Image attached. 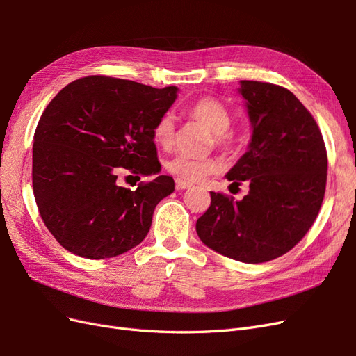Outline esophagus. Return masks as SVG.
I'll list each match as a JSON object with an SVG mask.
<instances>
[{
    "label": "esophagus",
    "instance_id": "1",
    "mask_svg": "<svg viewBox=\"0 0 356 356\" xmlns=\"http://www.w3.org/2000/svg\"><path fill=\"white\" fill-rule=\"evenodd\" d=\"M175 186H177L178 190H186V188H190L193 184H191V182H188V181L177 178V179H175Z\"/></svg>",
    "mask_w": 356,
    "mask_h": 356
}]
</instances>
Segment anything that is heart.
<instances>
[{"label":"heart","mask_w":356,"mask_h":356,"mask_svg":"<svg viewBox=\"0 0 356 356\" xmlns=\"http://www.w3.org/2000/svg\"><path fill=\"white\" fill-rule=\"evenodd\" d=\"M188 114L207 124L217 138V144L227 145L233 118L227 106L215 98H202L188 108ZM175 118L170 113L161 115L153 127V138L156 144L168 148L174 141ZM169 174L184 181H199L204 175L212 174L218 169V161L212 157L193 159L186 154H177L166 161Z\"/></svg>","instance_id":"heart-1"}]
</instances>
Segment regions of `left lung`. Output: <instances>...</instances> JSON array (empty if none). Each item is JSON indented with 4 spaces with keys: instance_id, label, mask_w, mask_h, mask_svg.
I'll list each match as a JSON object with an SVG mask.
<instances>
[{
    "instance_id": "obj_1",
    "label": "left lung",
    "mask_w": 356,
    "mask_h": 356,
    "mask_svg": "<svg viewBox=\"0 0 356 356\" xmlns=\"http://www.w3.org/2000/svg\"><path fill=\"white\" fill-rule=\"evenodd\" d=\"M252 135L227 179L250 182L242 200L211 191L196 222L200 241L242 263H264L305 238L321 209L327 149L315 118L294 93L272 83L242 80Z\"/></svg>"
}]
</instances>
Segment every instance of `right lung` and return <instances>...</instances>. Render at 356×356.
<instances>
[{
    "label": "right lung",
    "mask_w": 356,
    "mask_h": 356,
    "mask_svg": "<svg viewBox=\"0 0 356 356\" xmlns=\"http://www.w3.org/2000/svg\"><path fill=\"white\" fill-rule=\"evenodd\" d=\"M177 92L89 75L50 101L34 135L32 187L42 221L67 251L102 260L144 241L175 182L159 175L131 190L117 177L159 174L153 127Z\"/></svg>",
    "instance_id": "1"
}]
</instances>
